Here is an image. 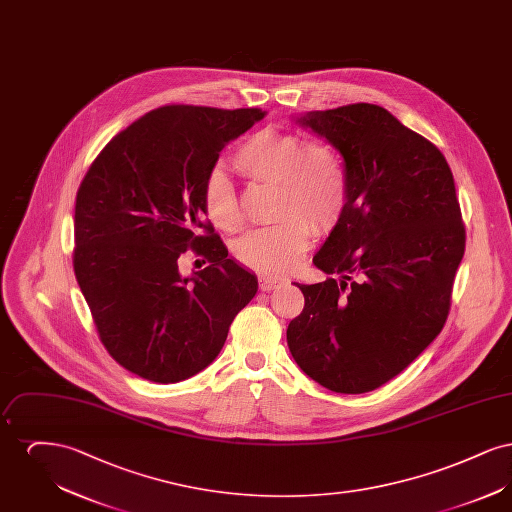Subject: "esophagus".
<instances>
[{"label":"esophagus","mask_w":512,"mask_h":512,"mask_svg":"<svg viewBox=\"0 0 512 512\" xmlns=\"http://www.w3.org/2000/svg\"><path fill=\"white\" fill-rule=\"evenodd\" d=\"M280 282H282V280L276 278V276L261 274V276H259V290H261V292H270V290H274Z\"/></svg>","instance_id":"1"}]
</instances>
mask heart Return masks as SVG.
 <instances>
[{
	"instance_id": "1",
	"label": "heart",
	"mask_w": 512,
	"mask_h": 512,
	"mask_svg": "<svg viewBox=\"0 0 512 512\" xmlns=\"http://www.w3.org/2000/svg\"><path fill=\"white\" fill-rule=\"evenodd\" d=\"M232 165L251 184L278 188L274 217L280 220L249 232L234 245L236 259L261 274L292 270L315 230H330L345 209L347 169L338 147L326 140H305L292 130L263 128L236 149ZM203 207L207 219L224 232H238L244 226L240 197L220 171L205 180Z\"/></svg>"
}]
</instances>
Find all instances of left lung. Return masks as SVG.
Instances as JSON below:
<instances>
[{
	"mask_svg": "<svg viewBox=\"0 0 512 512\" xmlns=\"http://www.w3.org/2000/svg\"><path fill=\"white\" fill-rule=\"evenodd\" d=\"M299 122L338 147L349 195L313 257L330 278L297 284L305 307L288 345L326 390L366 393L411 365L447 320L466 244L455 180L438 147L380 105Z\"/></svg>",
	"mask_w": 512,
	"mask_h": 512,
	"instance_id": "left-lung-1",
	"label": "left lung"
}]
</instances>
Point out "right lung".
<instances>
[{
    "label": "right lung",
    "instance_id": "right-lung-1",
    "mask_svg": "<svg viewBox=\"0 0 512 512\" xmlns=\"http://www.w3.org/2000/svg\"><path fill=\"white\" fill-rule=\"evenodd\" d=\"M263 117L157 107L103 147L80 182L74 276L109 355L144 380L174 384L211 365L257 293L205 219L203 186L224 146ZM186 250L210 263L192 279L177 272Z\"/></svg>",
    "mask_w": 512,
    "mask_h": 512
}]
</instances>
